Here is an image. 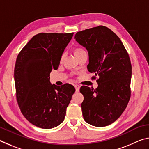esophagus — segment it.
Segmentation results:
<instances>
[{
    "label": "esophagus",
    "instance_id": "1",
    "mask_svg": "<svg viewBox=\"0 0 149 149\" xmlns=\"http://www.w3.org/2000/svg\"><path fill=\"white\" fill-rule=\"evenodd\" d=\"M75 87V91L76 92H78L79 91V88H80V86L79 85H74Z\"/></svg>",
    "mask_w": 149,
    "mask_h": 149
}]
</instances>
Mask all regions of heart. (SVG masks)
<instances>
[{
	"label": "heart",
	"mask_w": 149,
	"mask_h": 149,
	"mask_svg": "<svg viewBox=\"0 0 149 149\" xmlns=\"http://www.w3.org/2000/svg\"><path fill=\"white\" fill-rule=\"evenodd\" d=\"M85 52L84 49H82V48H81V47H76L74 49V53L75 56H77L78 55L80 54L81 53H82V52ZM62 58H63V56L61 58V60H62Z\"/></svg>",
	"instance_id": "heart-1"
}]
</instances>
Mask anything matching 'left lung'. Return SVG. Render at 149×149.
Returning a JSON list of instances; mask_svg holds the SVG:
<instances>
[{"label": "left lung", "instance_id": "8db88e82", "mask_svg": "<svg viewBox=\"0 0 149 149\" xmlns=\"http://www.w3.org/2000/svg\"><path fill=\"white\" fill-rule=\"evenodd\" d=\"M77 42L89 53L87 69L99 77L98 87L80 88L84 99L81 103L85 122L96 127L114 122L129 102L131 97L132 64L120 39L108 27L99 26L77 32Z\"/></svg>", "mask_w": 149, "mask_h": 149}]
</instances>
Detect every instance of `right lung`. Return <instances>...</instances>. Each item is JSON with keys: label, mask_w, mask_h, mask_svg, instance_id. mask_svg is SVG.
Instances as JSON below:
<instances>
[{"label": "right lung", "mask_w": 149, "mask_h": 149, "mask_svg": "<svg viewBox=\"0 0 149 149\" xmlns=\"http://www.w3.org/2000/svg\"><path fill=\"white\" fill-rule=\"evenodd\" d=\"M74 33H40L17 56L14 68L16 99L24 117L37 127L51 129L64 120L75 93L73 85H52L50 74L56 70Z\"/></svg>", "instance_id": "right-lung-1"}]
</instances>
